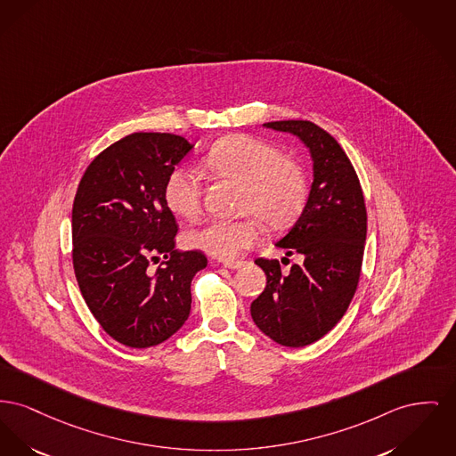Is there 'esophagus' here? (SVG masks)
Here are the masks:
<instances>
[{
	"label": "esophagus",
	"instance_id": "34e87169",
	"mask_svg": "<svg viewBox=\"0 0 456 456\" xmlns=\"http://www.w3.org/2000/svg\"><path fill=\"white\" fill-rule=\"evenodd\" d=\"M248 262H244V260H227V262H224V267L231 268V270H238V268L244 267Z\"/></svg>",
	"mask_w": 456,
	"mask_h": 456
}]
</instances>
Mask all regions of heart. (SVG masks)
Listing matches in <instances>:
<instances>
[{
	"instance_id": "1",
	"label": "heart",
	"mask_w": 456,
	"mask_h": 456,
	"mask_svg": "<svg viewBox=\"0 0 456 456\" xmlns=\"http://www.w3.org/2000/svg\"><path fill=\"white\" fill-rule=\"evenodd\" d=\"M203 168L222 181L240 184L236 220H210L186 232V244L216 258H236L242 249L260 240V218L268 229L293 225L308 203V177L297 161L258 137L229 135L203 157ZM203 188L198 174L179 167L165 181L167 208L184 220L201 212Z\"/></svg>"
}]
</instances>
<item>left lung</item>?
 Masks as SVG:
<instances>
[{
	"instance_id": "left-lung-1",
	"label": "left lung",
	"mask_w": 456,
	"mask_h": 456,
	"mask_svg": "<svg viewBox=\"0 0 456 456\" xmlns=\"http://www.w3.org/2000/svg\"><path fill=\"white\" fill-rule=\"evenodd\" d=\"M268 129L297 135L310 150L314 183L291 231L277 241L303 262L288 272L279 260L256 258L267 286L251 303L256 327L275 343L308 346L323 338L354 296L367 238V210L358 175L339 142L310 120H279Z\"/></svg>"
}]
</instances>
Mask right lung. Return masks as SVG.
Listing matches in <instances>:
<instances>
[{"mask_svg": "<svg viewBox=\"0 0 456 456\" xmlns=\"http://www.w3.org/2000/svg\"><path fill=\"white\" fill-rule=\"evenodd\" d=\"M191 150L183 135H126L89 163L76 192L72 264L82 297L129 348L157 346L184 325L191 281L207 267L201 251L174 249L177 224L163 200L168 174Z\"/></svg>", "mask_w": 456, "mask_h": 456, "instance_id": "obj_1", "label": "right lung"}]
</instances>
